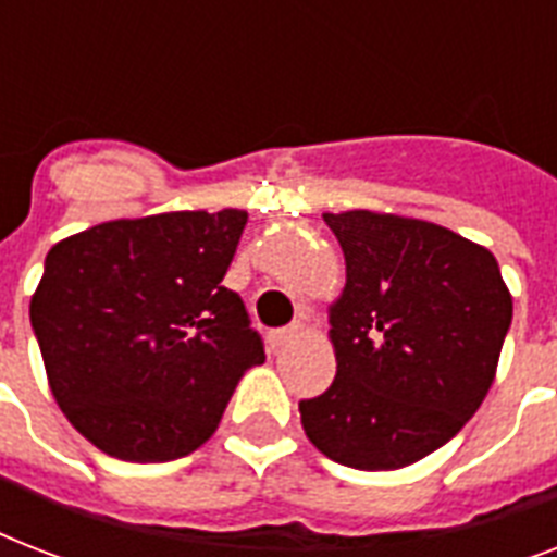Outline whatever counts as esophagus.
I'll return each mask as SVG.
<instances>
[{
	"instance_id": "obj_1",
	"label": "esophagus",
	"mask_w": 557,
	"mask_h": 557,
	"mask_svg": "<svg viewBox=\"0 0 557 557\" xmlns=\"http://www.w3.org/2000/svg\"><path fill=\"white\" fill-rule=\"evenodd\" d=\"M300 330H304L300 323H292V326H283V330H274V332H271V335H269L271 347H283V344H288V341H292V338H297V335H300Z\"/></svg>"
}]
</instances>
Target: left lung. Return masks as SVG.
I'll use <instances>...</instances> for the list:
<instances>
[{
  "instance_id": "8db88e82",
  "label": "left lung",
  "mask_w": 557,
  "mask_h": 557,
  "mask_svg": "<svg viewBox=\"0 0 557 557\" xmlns=\"http://www.w3.org/2000/svg\"><path fill=\"white\" fill-rule=\"evenodd\" d=\"M347 260L332 306L338 372L300 401L306 436L341 466L393 471L442 448L483 405L511 295L483 245L422 219L323 213Z\"/></svg>"
}]
</instances>
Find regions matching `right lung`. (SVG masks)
Here are the masks:
<instances>
[{"mask_svg": "<svg viewBox=\"0 0 557 557\" xmlns=\"http://www.w3.org/2000/svg\"><path fill=\"white\" fill-rule=\"evenodd\" d=\"M245 222L234 208L115 219L48 251L30 326L57 405L109 457H187L265 361L243 297L222 286Z\"/></svg>", "mask_w": 557, "mask_h": 557, "instance_id": "1", "label": "right lung"}]
</instances>
